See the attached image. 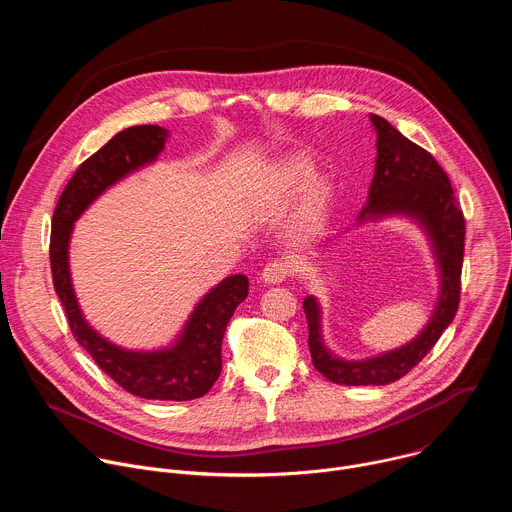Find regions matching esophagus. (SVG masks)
Returning a JSON list of instances; mask_svg holds the SVG:
<instances>
[{"instance_id": "esophagus-1", "label": "esophagus", "mask_w": 512, "mask_h": 512, "mask_svg": "<svg viewBox=\"0 0 512 512\" xmlns=\"http://www.w3.org/2000/svg\"><path fill=\"white\" fill-rule=\"evenodd\" d=\"M289 275H291V265H289L287 261H283V259H273V261H269V263L263 267V273H261V277H263L265 283H281V281H285Z\"/></svg>"}]
</instances>
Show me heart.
Masks as SVG:
<instances>
[{
    "label": "heart",
    "instance_id": "heart-1",
    "mask_svg": "<svg viewBox=\"0 0 512 512\" xmlns=\"http://www.w3.org/2000/svg\"><path fill=\"white\" fill-rule=\"evenodd\" d=\"M312 176V162L306 156H294L285 160L267 182V200L273 204L285 202L302 190L303 184ZM306 184V183H305ZM307 185V184H306ZM332 204V186L326 178H312L304 187L300 208H298V227L304 233H314L326 221Z\"/></svg>",
    "mask_w": 512,
    "mask_h": 512
}]
</instances>
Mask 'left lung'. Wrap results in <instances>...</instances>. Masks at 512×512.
<instances>
[{
	"label": "left lung",
	"instance_id": "left-lung-1",
	"mask_svg": "<svg viewBox=\"0 0 512 512\" xmlns=\"http://www.w3.org/2000/svg\"><path fill=\"white\" fill-rule=\"evenodd\" d=\"M371 121L377 129V164L369 204L358 218L364 221L393 212L415 216L433 243L442 273V291L427 328L413 342L360 362H346L328 352L320 336L318 302L312 296L306 298L304 312L312 362L318 373L338 385H389L405 377L452 324L462 294L466 221L448 174L427 150L399 133L387 119L371 115Z\"/></svg>",
	"mask_w": 512,
	"mask_h": 512
}]
</instances>
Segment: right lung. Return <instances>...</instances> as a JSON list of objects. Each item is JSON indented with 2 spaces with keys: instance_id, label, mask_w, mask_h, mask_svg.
Returning a JSON list of instances; mask_svg holds the SVG:
<instances>
[{
  "instance_id": "obj_1",
  "label": "right lung",
  "mask_w": 512,
  "mask_h": 512,
  "mask_svg": "<svg viewBox=\"0 0 512 512\" xmlns=\"http://www.w3.org/2000/svg\"><path fill=\"white\" fill-rule=\"evenodd\" d=\"M168 131L160 125H135L113 135L85 160L62 190L52 216L50 269L56 296L75 340L99 369L121 389L143 399L190 401L206 395L221 375V344L235 308L247 298L249 279L231 275L196 306L180 340L160 352H131L101 338L83 318L68 273L72 223L111 184L139 166L154 162L164 150Z\"/></svg>"
}]
</instances>
